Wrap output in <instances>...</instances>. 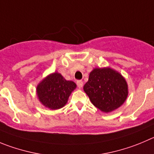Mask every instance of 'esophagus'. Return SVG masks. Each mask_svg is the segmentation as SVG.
Masks as SVG:
<instances>
[{
	"label": "esophagus",
	"instance_id": "obj_1",
	"mask_svg": "<svg viewBox=\"0 0 154 154\" xmlns=\"http://www.w3.org/2000/svg\"><path fill=\"white\" fill-rule=\"evenodd\" d=\"M77 87H79V88L81 89L82 87H83V81H82V80H77Z\"/></svg>",
	"mask_w": 154,
	"mask_h": 154
}]
</instances>
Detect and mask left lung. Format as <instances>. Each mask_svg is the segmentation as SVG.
Wrapping results in <instances>:
<instances>
[{
    "instance_id": "1",
    "label": "left lung",
    "mask_w": 154,
    "mask_h": 154,
    "mask_svg": "<svg viewBox=\"0 0 154 154\" xmlns=\"http://www.w3.org/2000/svg\"><path fill=\"white\" fill-rule=\"evenodd\" d=\"M84 90L91 103L103 112H110L120 107L128 94L125 79L110 67L93 69Z\"/></svg>"
}]
</instances>
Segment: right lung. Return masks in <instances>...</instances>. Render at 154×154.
<instances>
[{
    "instance_id": "add662e5",
    "label": "right lung",
    "mask_w": 154,
    "mask_h": 154,
    "mask_svg": "<svg viewBox=\"0 0 154 154\" xmlns=\"http://www.w3.org/2000/svg\"><path fill=\"white\" fill-rule=\"evenodd\" d=\"M76 87L74 82L66 80L61 74L54 72L38 84L37 96L43 106L50 109H58L65 106Z\"/></svg>"
}]
</instances>
